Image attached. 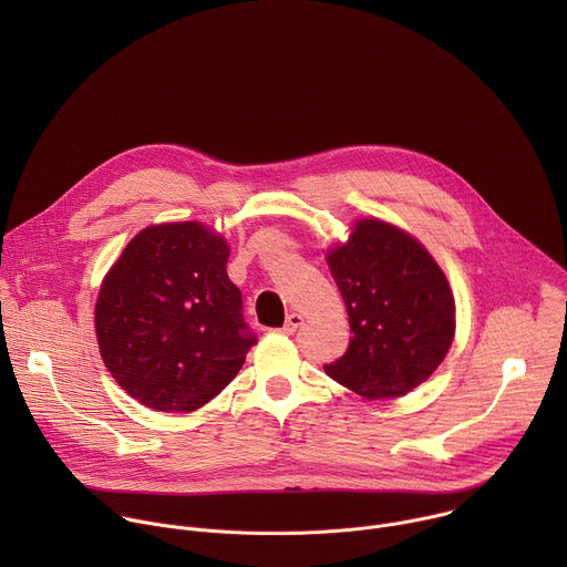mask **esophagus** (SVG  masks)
<instances>
[{
	"mask_svg": "<svg viewBox=\"0 0 567 567\" xmlns=\"http://www.w3.org/2000/svg\"><path fill=\"white\" fill-rule=\"evenodd\" d=\"M302 320H305V318H302L300 313H296V311H293V313H289V316H287V320H285V328H282V332H285V334H293V332L302 326Z\"/></svg>",
	"mask_w": 567,
	"mask_h": 567,
	"instance_id": "obj_1",
	"label": "esophagus"
}]
</instances>
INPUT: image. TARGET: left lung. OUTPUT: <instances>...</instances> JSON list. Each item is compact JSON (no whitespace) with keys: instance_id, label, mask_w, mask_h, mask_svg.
Returning a JSON list of instances; mask_svg holds the SVG:
<instances>
[{"instance_id":"8db88e82","label":"left lung","mask_w":567,"mask_h":567,"mask_svg":"<svg viewBox=\"0 0 567 567\" xmlns=\"http://www.w3.org/2000/svg\"><path fill=\"white\" fill-rule=\"evenodd\" d=\"M328 265L350 316V346L326 372L368 399L396 396L424 383L455 334L449 282L417 239L363 219Z\"/></svg>"}]
</instances>
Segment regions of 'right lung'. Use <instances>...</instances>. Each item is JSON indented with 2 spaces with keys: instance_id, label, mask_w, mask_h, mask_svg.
Returning a JSON list of instances; mask_svg holds the SVG:
<instances>
[{
  "instance_id": "right-lung-1",
  "label": "right lung",
  "mask_w": 567,
  "mask_h": 567,
  "mask_svg": "<svg viewBox=\"0 0 567 567\" xmlns=\"http://www.w3.org/2000/svg\"><path fill=\"white\" fill-rule=\"evenodd\" d=\"M228 247L202 224L141 230L103 280L96 337L116 383L143 406L190 413L219 394L256 346L228 280Z\"/></svg>"
}]
</instances>
